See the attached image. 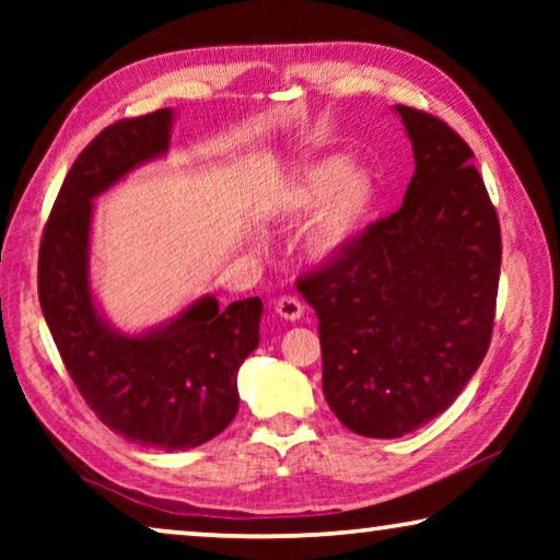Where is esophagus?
Returning a JSON list of instances; mask_svg holds the SVG:
<instances>
[{
	"label": "esophagus",
	"mask_w": 560,
	"mask_h": 560,
	"mask_svg": "<svg viewBox=\"0 0 560 560\" xmlns=\"http://www.w3.org/2000/svg\"><path fill=\"white\" fill-rule=\"evenodd\" d=\"M273 308H277V314L287 320H299L303 316V303L296 296H291V293H283V296L273 301Z\"/></svg>",
	"instance_id": "esophagus-1"
}]
</instances>
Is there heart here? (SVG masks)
<instances>
[{
	"instance_id": "heart-1",
	"label": "heart",
	"mask_w": 560,
	"mask_h": 560,
	"mask_svg": "<svg viewBox=\"0 0 560 560\" xmlns=\"http://www.w3.org/2000/svg\"><path fill=\"white\" fill-rule=\"evenodd\" d=\"M377 202V179L365 167H348L343 158H324L299 170L281 187L273 210L283 220H303L311 212L308 252L316 259H338L358 242Z\"/></svg>"
}]
</instances>
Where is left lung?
Returning a JSON list of instances; mask_svg holds the SVG:
<instances>
[{"instance_id":"8db88e82","label":"left lung","mask_w":560,"mask_h":560,"mask_svg":"<svg viewBox=\"0 0 560 560\" xmlns=\"http://www.w3.org/2000/svg\"><path fill=\"white\" fill-rule=\"evenodd\" d=\"M395 110L415 153L402 207L296 283L318 316L328 407L377 440L457 400L489 350L501 269L499 217L471 148L438 116Z\"/></svg>"}]
</instances>
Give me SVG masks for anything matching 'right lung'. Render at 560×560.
Segmentation results:
<instances>
[{
	"label": "right lung",
	"mask_w": 560,
	"mask_h": 560,
	"mask_svg": "<svg viewBox=\"0 0 560 560\" xmlns=\"http://www.w3.org/2000/svg\"><path fill=\"white\" fill-rule=\"evenodd\" d=\"M173 110L103 128L75 158L39 246V303L83 400L113 432L165 452L200 447L234 420L236 373L259 346L257 296H205L170 324L126 336L101 318L89 283L93 200L167 153Z\"/></svg>",
	"instance_id": "right-lung-1"
}]
</instances>
